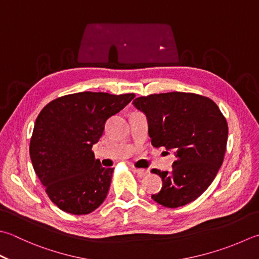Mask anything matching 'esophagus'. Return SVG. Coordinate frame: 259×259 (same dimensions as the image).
Wrapping results in <instances>:
<instances>
[{"label": "esophagus", "mask_w": 259, "mask_h": 259, "mask_svg": "<svg viewBox=\"0 0 259 259\" xmlns=\"http://www.w3.org/2000/svg\"><path fill=\"white\" fill-rule=\"evenodd\" d=\"M134 170H135V173L138 175L139 177H145V176L148 175V173H149V171L145 169V168H134Z\"/></svg>", "instance_id": "esophagus-1"}]
</instances>
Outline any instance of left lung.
<instances>
[{
    "label": "left lung",
    "instance_id": "obj_1",
    "mask_svg": "<svg viewBox=\"0 0 259 259\" xmlns=\"http://www.w3.org/2000/svg\"><path fill=\"white\" fill-rule=\"evenodd\" d=\"M148 119L154 147L174 149L173 170L159 175L163 186L151 195L166 207L196 200L213 182L225 158L228 123L211 99L194 93L169 92L140 96L134 101Z\"/></svg>",
    "mask_w": 259,
    "mask_h": 259
}]
</instances>
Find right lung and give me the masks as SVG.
Wrapping results in <instances>:
<instances>
[{"instance_id": "add662e5", "label": "right lung", "mask_w": 259, "mask_h": 259, "mask_svg": "<svg viewBox=\"0 0 259 259\" xmlns=\"http://www.w3.org/2000/svg\"><path fill=\"white\" fill-rule=\"evenodd\" d=\"M135 96L74 93L53 100L40 111L30 140V158L46 193L60 210L82 215L103 203L113 168L95 159L92 146L102 136L106 120Z\"/></svg>"}]
</instances>
